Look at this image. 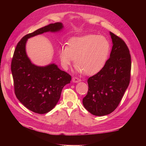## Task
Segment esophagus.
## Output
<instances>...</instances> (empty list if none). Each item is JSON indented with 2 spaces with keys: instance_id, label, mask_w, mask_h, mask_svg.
I'll use <instances>...</instances> for the list:
<instances>
[{
  "instance_id": "34e87169",
  "label": "esophagus",
  "mask_w": 146,
  "mask_h": 146,
  "mask_svg": "<svg viewBox=\"0 0 146 146\" xmlns=\"http://www.w3.org/2000/svg\"><path fill=\"white\" fill-rule=\"evenodd\" d=\"M81 80L79 78L77 77H74L72 78V82H74V83H77V82H80Z\"/></svg>"
}]
</instances>
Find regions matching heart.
<instances>
[{
  "label": "heart",
  "mask_w": 146,
  "mask_h": 146,
  "mask_svg": "<svg viewBox=\"0 0 146 146\" xmlns=\"http://www.w3.org/2000/svg\"><path fill=\"white\" fill-rule=\"evenodd\" d=\"M67 44L58 50L63 66L67 69L75 58L76 70L88 76L96 74L104 68L111 48L107 38L96 35L74 37Z\"/></svg>",
  "instance_id": "obj_1"
}]
</instances>
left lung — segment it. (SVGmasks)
Here are the masks:
<instances>
[{
  "mask_svg": "<svg viewBox=\"0 0 146 146\" xmlns=\"http://www.w3.org/2000/svg\"><path fill=\"white\" fill-rule=\"evenodd\" d=\"M113 47L104 68L88 80V91L83 105L95 116L107 115L118 107L129 85L131 56L124 41L110 32Z\"/></svg>",
  "mask_w": 146,
  "mask_h": 146,
  "instance_id": "1",
  "label": "left lung"
}]
</instances>
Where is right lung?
<instances>
[{
	"instance_id": "add662e5",
	"label": "right lung",
	"mask_w": 146,
	"mask_h": 146,
	"mask_svg": "<svg viewBox=\"0 0 146 146\" xmlns=\"http://www.w3.org/2000/svg\"><path fill=\"white\" fill-rule=\"evenodd\" d=\"M61 23L50 24L26 35L17 43L11 60V70L17 99L34 113L45 114L55 107L63 87L71 80L69 74L55 64L39 67L31 63L25 52L27 39L47 32L62 29Z\"/></svg>"
}]
</instances>
